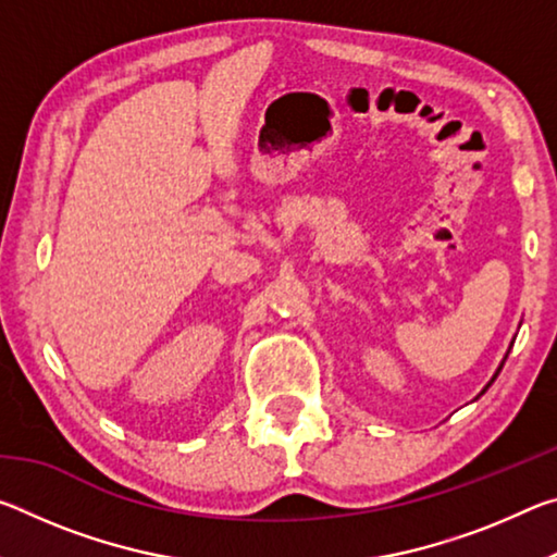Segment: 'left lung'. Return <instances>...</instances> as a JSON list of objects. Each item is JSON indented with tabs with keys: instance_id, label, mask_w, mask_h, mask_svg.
Masks as SVG:
<instances>
[{
	"instance_id": "obj_1",
	"label": "left lung",
	"mask_w": 557,
	"mask_h": 557,
	"mask_svg": "<svg viewBox=\"0 0 557 557\" xmlns=\"http://www.w3.org/2000/svg\"><path fill=\"white\" fill-rule=\"evenodd\" d=\"M498 371H502V369H498ZM494 379H496V375H494Z\"/></svg>"
}]
</instances>
